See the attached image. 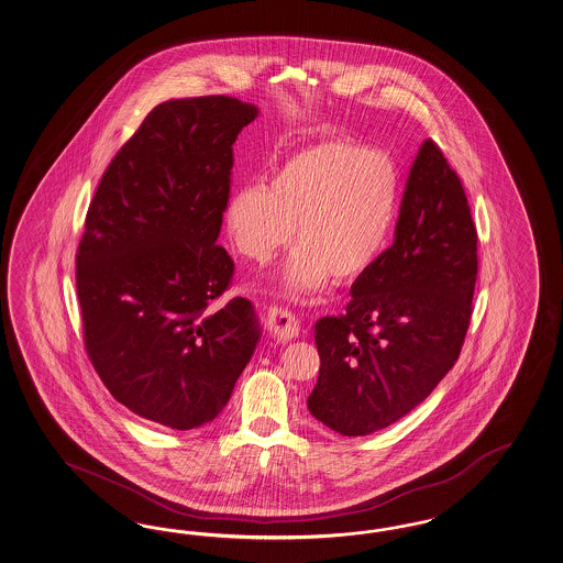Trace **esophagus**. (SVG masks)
Returning a JSON list of instances; mask_svg holds the SVG:
<instances>
[{
	"mask_svg": "<svg viewBox=\"0 0 563 563\" xmlns=\"http://www.w3.org/2000/svg\"><path fill=\"white\" fill-rule=\"evenodd\" d=\"M268 325H271L274 335H278L280 340H292L301 332L299 318L287 307H273L268 311Z\"/></svg>",
	"mask_w": 563,
	"mask_h": 563,
	"instance_id": "esophagus-1",
	"label": "esophagus"
}]
</instances>
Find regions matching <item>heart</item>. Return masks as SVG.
I'll use <instances>...</instances> for the list:
<instances>
[{
  "instance_id": "heart-1",
  "label": "heart",
  "mask_w": 563,
  "mask_h": 563,
  "mask_svg": "<svg viewBox=\"0 0 563 563\" xmlns=\"http://www.w3.org/2000/svg\"><path fill=\"white\" fill-rule=\"evenodd\" d=\"M397 207L396 169L379 152L349 141H325L292 153L268 186H245L225 205L235 250L264 264L297 247L278 274L290 299L323 289L330 276L349 283L379 258Z\"/></svg>"
}]
</instances>
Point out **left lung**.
Returning <instances> with one entry per match:
<instances>
[{
  "mask_svg": "<svg viewBox=\"0 0 563 563\" xmlns=\"http://www.w3.org/2000/svg\"><path fill=\"white\" fill-rule=\"evenodd\" d=\"M477 231L463 184L426 139L396 240L350 287L346 311L316 323L320 377L309 411L344 437L410 413L453 368L472 320Z\"/></svg>",
  "mask_w": 563,
  "mask_h": 563,
  "instance_id": "8db88e82",
  "label": "left lung"
}]
</instances>
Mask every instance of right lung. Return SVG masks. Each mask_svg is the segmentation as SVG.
<instances>
[{
	"mask_svg": "<svg viewBox=\"0 0 563 563\" xmlns=\"http://www.w3.org/2000/svg\"><path fill=\"white\" fill-rule=\"evenodd\" d=\"M256 117L229 96L167 100L90 202L76 256L86 350L112 397L153 424L214 420L258 344L247 299L211 307L233 276L217 245L233 143Z\"/></svg>",
	"mask_w": 563,
	"mask_h": 563,
	"instance_id": "obj_1",
	"label": "right lung"
}]
</instances>
